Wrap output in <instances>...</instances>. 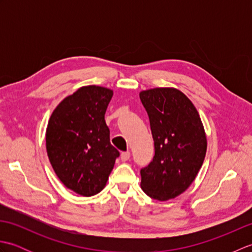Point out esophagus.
<instances>
[{"label":"esophagus","mask_w":252,"mask_h":252,"mask_svg":"<svg viewBox=\"0 0 252 252\" xmlns=\"http://www.w3.org/2000/svg\"><path fill=\"white\" fill-rule=\"evenodd\" d=\"M121 161H126V160L130 159V152H123L120 155Z\"/></svg>","instance_id":"obj_1"}]
</instances>
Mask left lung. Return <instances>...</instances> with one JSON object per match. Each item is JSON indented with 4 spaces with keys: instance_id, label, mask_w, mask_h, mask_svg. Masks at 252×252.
<instances>
[{
    "instance_id": "8db88e82",
    "label": "left lung",
    "mask_w": 252,
    "mask_h": 252,
    "mask_svg": "<svg viewBox=\"0 0 252 252\" xmlns=\"http://www.w3.org/2000/svg\"><path fill=\"white\" fill-rule=\"evenodd\" d=\"M154 138L155 156L141 170V187L159 201L172 199L194 182L205 160L207 137L194 104L174 88L142 91Z\"/></svg>"
}]
</instances>
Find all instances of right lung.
Segmentation results:
<instances>
[{
	"instance_id": "1",
	"label": "right lung",
	"mask_w": 252,
	"mask_h": 252,
	"mask_svg": "<svg viewBox=\"0 0 252 252\" xmlns=\"http://www.w3.org/2000/svg\"><path fill=\"white\" fill-rule=\"evenodd\" d=\"M112 90L88 85L63 98L46 127V152L67 189L90 197L104 189L119 152L111 145L105 112Z\"/></svg>"
}]
</instances>
